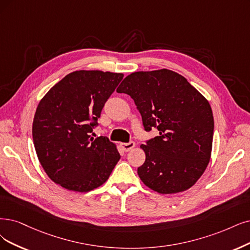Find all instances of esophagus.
<instances>
[{
	"label": "esophagus",
	"instance_id": "34e87169",
	"mask_svg": "<svg viewBox=\"0 0 250 250\" xmlns=\"http://www.w3.org/2000/svg\"><path fill=\"white\" fill-rule=\"evenodd\" d=\"M120 146H122V148L125 150V151H130L132 150L134 147H135V142L133 141H130L128 143H122L120 144Z\"/></svg>",
	"mask_w": 250,
	"mask_h": 250
}]
</instances>
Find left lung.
<instances>
[{
  "instance_id": "obj_1",
  "label": "left lung",
  "mask_w": 250,
  "mask_h": 250,
  "mask_svg": "<svg viewBox=\"0 0 250 250\" xmlns=\"http://www.w3.org/2000/svg\"><path fill=\"white\" fill-rule=\"evenodd\" d=\"M134 100L146 132L160 135L142 144L146 159L138 175L160 193L191 188L210 161L214 120L209 102L180 74L162 69L135 72L116 89Z\"/></svg>"
}]
</instances>
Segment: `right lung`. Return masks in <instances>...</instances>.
Returning <instances> with one entry per match:
<instances>
[{
	"label": "right lung",
	"instance_id": "right-lung-1",
	"mask_svg": "<svg viewBox=\"0 0 250 250\" xmlns=\"http://www.w3.org/2000/svg\"><path fill=\"white\" fill-rule=\"evenodd\" d=\"M124 74L75 71L52 86L37 107L33 140L48 177L63 188L86 192L102 186L120 159L107 137H91L106 101Z\"/></svg>",
	"mask_w": 250,
	"mask_h": 250
}]
</instances>
